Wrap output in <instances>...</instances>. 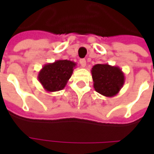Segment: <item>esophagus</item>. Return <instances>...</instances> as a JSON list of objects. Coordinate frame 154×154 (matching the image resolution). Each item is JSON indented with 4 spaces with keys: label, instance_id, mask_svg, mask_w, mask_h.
Listing matches in <instances>:
<instances>
[{
    "label": "esophagus",
    "instance_id": "1",
    "mask_svg": "<svg viewBox=\"0 0 154 154\" xmlns=\"http://www.w3.org/2000/svg\"><path fill=\"white\" fill-rule=\"evenodd\" d=\"M79 63H80L81 67H86V65H87V62H86V60H85V59H80Z\"/></svg>",
    "mask_w": 154,
    "mask_h": 154
}]
</instances>
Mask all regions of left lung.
<instances>
[{"instance_id":"obj_1","label":"left lung","mask_w":154,"mask_h":154,"mask_svg":"<svg viewBox=\"0 0 154 154\" xmlns=\"http://www.w3.org/2000/svg\"><path fill=\"white\" fill-rule=\"evenodd\" d=\"M91 72L95 90L104 97L116 96L125 84V73L119 67L107 63L96 64Z\"/></svg>"}]
</instances>
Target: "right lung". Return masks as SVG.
Listing matches in <instances>:
<instances>
[{
  "instance_id": "add662e5",
  "label": "right lung",
  "mask_w": 154,
  "mask_h": 154,
  "mask_svg": "<svg viewBox=\"0 0 154 154\" xmlns=\"http://www.w3.org/2000/svg\"><path fill=\"white\" fill-rule=\"evenodd\" d=\"M77 63L70 60H57L42 67L38 75V82L46 91L54 92L63 89L70 79Z\"/></svg>"
}]
</instances>
